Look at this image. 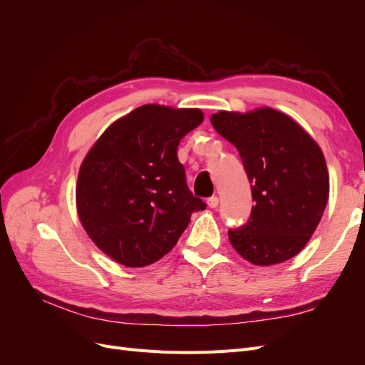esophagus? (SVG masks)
I'll list each match as a JSON object with an SVG mask.
<instances>
[{
	"label": "esophagus",
	"mask_w": 365,
	"mask_h": 365,
	"mask_svg": "<svg viewBox=\"0 0 365 365\" xmlns=\"http://www.w3.org/2000/svg\"><path fill=\"white\" fill-rule=\"evenodd\" d=\"M207 204H208V207H210V208H216V207L219 205V197H217V196L208 197V200H207Z\"/></svg>",
	"instance_id": "esophagus-1"
}]
</instances>
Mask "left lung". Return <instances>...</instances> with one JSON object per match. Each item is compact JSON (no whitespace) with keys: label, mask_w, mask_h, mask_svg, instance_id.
<instances>
[{"label":"left lung","mask_w":365,"mask_h":365,"mask_svg":"<svg viewBox=\"0 0 365 365\" xmlns=\"http://www.w3.org/2000/svg\"><path fill=\"white\" fill-rule=\"evenodd\" d=\"M210 121L236 146L251 181V216L228 231L231 245L259 267L297 256L329 200V172L317 141L292 117L268 106L219 111Z\"/></svg>","instance_id":"obj_1"}]
</instances>
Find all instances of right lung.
I'll list each match as a JSON object with an SVG mask.
<instances>
[{
	"label": "right lung",
	"instance_id": "right-lung-1",
	"mask_svg": "<svg viewBox=\"0 0 365 365\" xmlns=\"http://www.w3.org/2000/svg\"><path fill=\"white\" fill-rule=\"evenodd\" d=\"M204 120L197 108L143 105L109 125L83 158L76 207L86 235L129 268L160 260L193 212L205 208L185 182L178 146Z\"/></svg>",
	"mask_w": 365,
	"mask_h": 365
}]
</instances>
